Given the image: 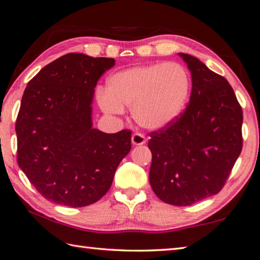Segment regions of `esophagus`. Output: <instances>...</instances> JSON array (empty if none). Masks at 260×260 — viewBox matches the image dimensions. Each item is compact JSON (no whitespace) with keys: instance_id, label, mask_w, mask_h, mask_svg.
Wrapping results in <instances>:
<instances>
[{"instance_id":"esophagus-1","label":"esophagus","mask_w":260,"mask_h":260,"mask_svg":"<svg viewBox=\"0 0 260 260\" xmlns=\"http://www.w3.org/2000/svg\"><path fill=\"white\" fill-rule=\"evenodd\" d=\"M146 142L147 140L144 138L143 134L135 133L133 134V136H132V144H133V146H142V144H144Z\"/></svg>"}]
</instances>
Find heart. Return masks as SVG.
Masks as SVG:
<instances>
[{"instance_id": "b5f03b06", "label": "heart", "mask_w": 260, "mask_h": 260, "mask_svg": "<svg viewBox=\"0 0 260 260\" xmlns=\"http://www.w3.org/2000/svg\"><path fill=\"white\" fill-rule=\"evenodd\" d=\"M190 87V77L181 64L158 61L111 74L107 90L98 91V102L108 114H120L124 107H132V116L140 126L160 129L182 112Z\"/></svg>"}]
</instances>
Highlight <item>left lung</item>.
I'll return each mask as SVG.
<instances>
[{"instance_id":"left-lung-1","label":"left lung","mask_w":260,"mask_h":260,"mask_svg":"<svg viewBox=\"0 0 260 260\" xmlns=\"http://www.w3.org/2000/svg\"><path fill=\"white\" fill-rule=\"evenodd\" d=\"M179 55L191 73L190 101L173 122L149 134V180L158 199L188 206L225 186L242 151L243 112L225 78L196 57Z\"/></svg>"}]
</instances>
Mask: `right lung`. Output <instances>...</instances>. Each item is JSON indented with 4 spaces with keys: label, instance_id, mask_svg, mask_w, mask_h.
I'll list each match as a JSON object with an SVG mask.
<instances>
[{
    "label": "right lung",
    "instance_id": "obj_1",
    "mask_svg": "<svg viewBox=\"0 0 260 260\" xmlns=\"http://www.w3.org/2000/svg\"><path fill=\"white\" fill-rule=\"evenodd\" d=\"M113 58L71 52L46 65L21 98L16 120L17 161L52 203L81 208L111 187L132 148V132L107 134L91 126V101Z\"/></svg>",
    "mask_w": 260,
    "mask_h": 260
}]
</instances>
